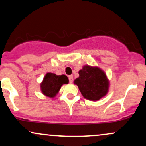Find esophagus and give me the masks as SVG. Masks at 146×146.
Returning a JSON list of instances; mask_svg holds the SVG:
<instances>
[{"label": "esophagus", "mask_w": 146, "mask_h": 146, "mask_svg": "<svg viewBox=\"0 0 146 146\" xmlns=\"http://www.w3.org/2000/svg\"><path fill=\"white\" fill-rule=\"evenodd\" d=\"M68 80H69V83L73 82V75H68Z\"/></svg>", "instance_id": "34e87169"}]
</instances>
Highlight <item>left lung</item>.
<instances>
[{
    "instance_id": "1",
    "label": "left lung",
    "mask_w": 146,
    "mask_h": 146,
    "mask_svg": "<svg viewBox=\"0 0 146 146\" xmlns=\"http://www.w3.org/2000/svg\"><path fill=\"white\" fill-rule=\"evenodd\" d=\"M80 77L75 80L82 95L86 99L96 101L108 92V82L104 71L98 67L84 66L79 71Z\"/></svg>"
}]
</instances>
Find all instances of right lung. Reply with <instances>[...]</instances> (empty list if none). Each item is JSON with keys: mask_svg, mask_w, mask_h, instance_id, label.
Segmentation results:
<instances>
[{"mask_svg": "<svg viewBox=\"0 0 146 146\" xmlns=\"http://www.w3.org/2000/svg\"><path fill=\"white\" fill-rule=\"evenodd\" d=\"M68 83V79L65 75H56L48 73L41 84V90L44 95L53 98L58 93L62 85Z\"/></svg>", "mask_w": 146, "mask_h": 146, "instance_id": "1", "label": "right lung"}]
</instances>
